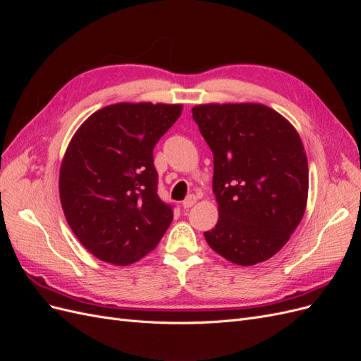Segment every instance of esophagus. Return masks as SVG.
<instances>
[{"mask_svg":"<svg viewBox=\"0 0 361 361\" xmlns=\"http://www.w3.org/2000/svg\"><path fill=\"white\" fill-rule=\"evenodd\" d=\"M195 202H197V197H195V195H190L188 199H185V200L182 202V207H183V209H190V207H191Z\"/></svg>","mask_w":361,"mask_h":361,"instance_id":"esophagus-1","label":"esophagus"}]
</instances>
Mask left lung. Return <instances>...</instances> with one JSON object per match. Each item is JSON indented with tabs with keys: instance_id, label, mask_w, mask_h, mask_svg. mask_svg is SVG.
I'll return each mask as SVG.
<instances>
[{
	"instance_id": "8db88e82",
	"label": "left lung",
	"mask_w": 361,
	"mask_h": 361,
	"mask_svg": "<svg viewBox=\"0 0 361 361\" xmlns=\"http://www.w3.org/2000/svg\"><path fill=\"white\" fill-rule=\"evenodd\" d=\"M191 111L214 154L218 223L204 239L232 264L268 260L307 204L309 164L297 129L264 104H202Z\"/></svg>"
}]
</instances>
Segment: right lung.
I'll list each match as a JSON object with an SVG mask.
<instances>
[{
	"instance_id": "obj_1",
	"label": "right lung",
	"mask_w": 361,
	"mask_h": 361,
	"mask_svg": "<svg viewBox=\"0 0 361 361\" xmlns=\"http://www.w3.org/2000/svg\"><path fill=\"white\" fill-rule=\"evenodd\" d=\"M182 104L118 102L76 129L59 176L64 216L99 260L130 265L154 250L173 220L158 197L154 147Z\"/></svg>"
}]
</instances>
